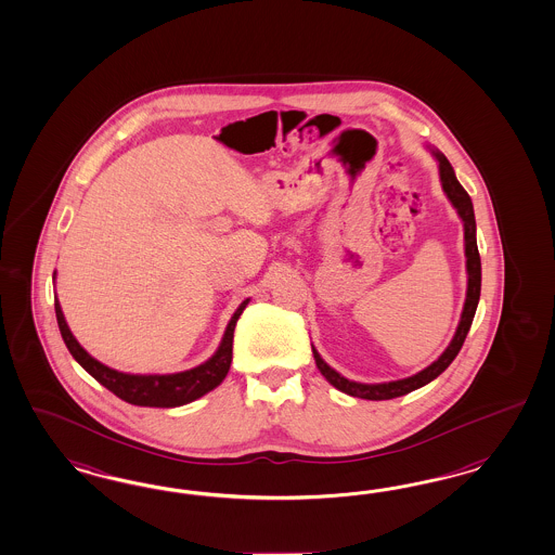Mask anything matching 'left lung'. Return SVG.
<instances>
[{"instance_id":"8db88e82","label":"left lung","mask_w":555,"mask_h":555,"mask_svg":"<svg viewBox=\"0 0 555 555\" xmlns=\"http://www.w3.org/2000/svg\"><path fill=\"white\" fill-rule=\"evenodd\" d=\"M437 163H439V179L441 186L448 195V199L452 202L457 216L464 221V240H466V270H468V291H466V302H464V311L460 318V325L455 330V336L450 346L446 348V352L437 358L431 366L421 370L417 374L403 378V380H392V383H383V385H362V383H353L344 378L339 372L327 366L323 362L318 350L313 348L315 356V364L320 369L321 374L327 378L330 385H334L337 390L358 397V399H369V401H388V399H397L403 397L406 392L415 390V388L425 387L427 383H431L437 378L443 370L448 369L454 362L455 356L462 350L464 339L470 332L472 320L476 313V307L480 301V281H482V269H480V254H478V244H476V219H474V207H472L470 195L466 193V189L460 185V181L455 179L454 168L450 165V160L441 154L434 152Z\"/></svg>"}]
</instances>
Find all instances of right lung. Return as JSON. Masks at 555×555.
<instances>
[{
	"instance_id": "add662e5",
	"label": "right lung",
	"mask_w": 555,
	"mask_h": 555,
	"mask_svg": "<svg viewBox=\"0 0 555 555\" xmlns=\"http://www.w3.org/2000/svg\"><path fill=\"white\" fill-rule=\"evenodd\" d=\"M246 305H248V299L235 309L234 318L225 327L218 352L214 353L207 362L199 364L197 369L177 372V374H126V372H118V370L101 364L93 356L85 352L81 344L70 334L63 309H61V302L54 301V311H56L59 330L67 344L68 352L73 353V358L100 385L112 390L126 403L168 409V406L191 403L221 385V380L225 378L230 364H232L235 323L240 320L242 311L246 309Z\"/></svg>"
}]
</instances>
